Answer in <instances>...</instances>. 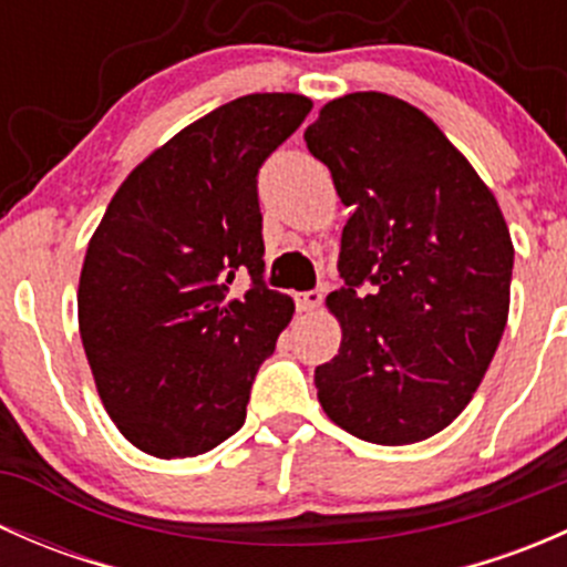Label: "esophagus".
Here are the masks:
<instances>
[{
	"instance_id": "1",
	"label": "esophagus",
	"mask_w": 567,
	"mask_h": 567,
	"mask_svg": "<svg viewBox=\"0 0 567 567\" xmlns=\"http://www.w3.org/2000/svg\"><path fill=\"white\" fill-rule=\"evenodd\" d=\"M320 301H323V293L320 290H307V293H296V307H299L301 312H316L320 307Z\"/></svg>"
}]
</instances>
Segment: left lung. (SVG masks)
I'll return each mask as SVG.
<instances>
[{
    "label": "left lung",
    "instance_id": "left-lung-1",
    "mask_svg": "<svg viewBox=\"0 0 567 567\" xmlns=\"http://www.w3.org/2000/svg\"><path fill=\"white\" fill-rule=\"evenodd\" d=\"M305 140L351 208L346 288L326 296L342 340L316 370L320 405L364 442L431 439L477 392L511 312L499 203L442 128L394 95L329 101ZM364 281L374 288L359 295Z\"/></svg>",
    "mask_w": 567,
    "mask_h": 567
}]
</instances>
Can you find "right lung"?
Wrapping results in <instances>:
<instances>
[{
    "label": "right lung",
    "instance_id": "obj_1",
    "mask_svg": "<svg viewBox=\"0 0 567 567\" xmlns=\"http://www.w3.org/2000/svg\"><path fill=\"white\" fill-rule=\"evenodd\" d=\"M310 109L255 93L194 120L131 169L90 238L79 334L106 414L153 458L230 439L293 318V299L262 285L257 169ZM241 272L252 285L236 295Z\"/></svg>",
    "mask_w": 567,
    "mask_h": 567
}]
</instances>
